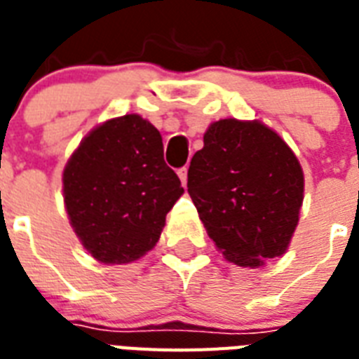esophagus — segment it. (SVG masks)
<instances>
[{
	"instance_id": "esophagus-1",
	"label": "esophagus",
	"mask_w": 359,
	"mask_h": 359,
	"mask_svg": "<svg viewBox=\"0 0 359 359\" xmlns=\"http://www.w3.org/2000/svg\"><path fill=\"white\" fill-rule=\"evenodd\" d=\"M177 175H179V179H180V182H182V186H186V182H188V169L180 168L179 171H177Z\"/></svg>"
}]
</instances>
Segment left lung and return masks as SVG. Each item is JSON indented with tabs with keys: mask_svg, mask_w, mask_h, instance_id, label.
Listing matches in <instances>:
<instances>
[{
	"mask_svg": "<svg viewBox=\"0 0 359 359\" xmlns=\"http://www.w3.org/2000/svg\"><path fill=\"white\" fill-rule=\"evenodd\" d=\"M203 143L188 169V194L216 248L250 268L283 255L304 201L294 152L259 121H216Z\"/></svg>",
	"mask_w": 359,
	"mask_h": 359,
	"instance_id": "left-lung-1",
	"label": "left lung"
}]
</instances>
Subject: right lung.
Wrapping results in <instances>:
<instances>
[{
    "instance_id": "right-lung-1",
    "label": "right lung",
    "mask_w": 359,
    "mask_h": 359,
    "mask_svg": "<svg viewBox=\"0 0 359 359\" xmlns=\"http://www.w3.org/2000/svg\"><path fill=\"white\" fill-rule=\"evenodd\" d=\"M182 194L163 162L162 135L135 114L93 128L63 171L70 225L104 264H126L151 251Z\"/></svg>"
}]
</instances>
